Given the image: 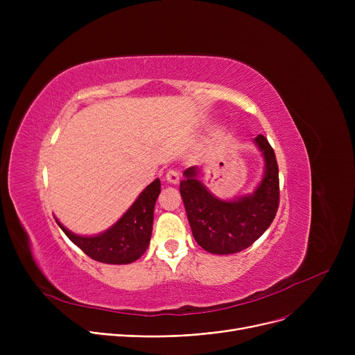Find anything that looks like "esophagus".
I'll list each match as a JSON object with an SVG mask.
<instances>
[{
  "instance_id": "esophagus-1",
  "label": "esophagus",
  "mask_w": 355,
  "mask_h": 355,
  "mask_svg": "<svg viewBox=\"0 0 355 355\" xmlns=\"http://www.w3.org/2000/svg\"><path fill=\"white\" fill-rule=\"evenodd\" d=\"M165 181L175 185V184L180 182V174L177 171H174V170H170V171L166 173V175H165Z\"/></svg>"
}]
</instances>
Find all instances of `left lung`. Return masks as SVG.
<instances>
[{
    "label": "left lung",
    "mask_w": 355,
    "mask_h": 355,
    "mask_svg": "<svg viewBox=\"0 0 355 355\" xmlns=\"http://www.w3.org/2000/svg\"><path fill=\"white\" fill-rule=\"evenodd\" d=\"M263 157V175L250 194L223 200L198 180L202 168L182 173L180 193L197 243L213 254H232L248 249L262 236L279 206V170L273 149L263 135L253 139Z\"/></svg>",
    "instance_id": "1"
}]
</instances>
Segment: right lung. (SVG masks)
I'll return each mask as SVG.
<instances>
[{"mask_svg":"<svg viewBox=\"0 0 355 355\" xmlns=\"http://www.w3.org/2000/svg\"><path fill=\"white\" fill-rule=\"evenodd\" d=\"M161 193L159 178L146 185L123 216L99 234L82 236L70 232L55 218L64 234L89 257L107 265H128L138 260L149 246L154 207Z\"/></svg>","mask_w":355,"mask_h":355,"instance_id":"right-lung-1","label":"right lung"}]
</instances>
